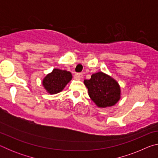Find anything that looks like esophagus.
<instances>
[{
	"mask_svg": "<svg viewBox=\"0 0 158 158\" xmlns=\"http://www.w3.org/2000/svg\"><path fill=\"white\" fill-rule=\"evenodd\" d=\"M83 77H84V75H83L81 73H77L75 74V76H74L75 79L77 80H80L81 78H83Z\"/></svg>",
	"mask_w": 158,
	"mask_h": 158,
	"instance_id": "esophagus-1",
	"label": "esophagus"
}]
</instances>
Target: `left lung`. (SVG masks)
<instances>
[{"label": "left lung", "instance_id": "obj_1", "mask_svg": "<svg viewBox=\"0 0 158 158\" xmlns=\"http://www.w3.org/2000/svg\"><path fill=\"white\" fill-rule=\"evenodd\" d=\"M84 84L89 95L98 107L114 106L121 98V88L116 80L102 72L93 74L90 79H85Z\"/></svg>", "mask_w": 158, "mask_h": 158}]
</instances>
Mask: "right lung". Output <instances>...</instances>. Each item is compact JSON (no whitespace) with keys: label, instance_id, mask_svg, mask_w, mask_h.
Segmentation results:
<instances>
[{"label":"right lung","instance_id":"1","mask_svg":"<svg viewBox=\"0 0 158 158\" xmlns=\"http://www.w3.org/2000/svg\"><path fill=\"white\" fill-rule=\"evenodd\" d=\"M72 78L70 72L55 68L44 77L42 85L50 94H56L62 91Z\"/></svg>","mask_w":158,"mask_h":158}]
</instances>
